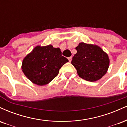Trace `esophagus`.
Returning <instances> with one entry per match:
<instances>
[{
	"mask_svg": "<svg viewBox=\"0 0 127 127\" xmlns=\"http://www.w3.org/2000/svg\"><path fill=\"white\" fill-rule=\"evenodd\" d=\"M68 59V60H69V62H71V61H72V57H69Z\"/></svg>",
	"mask_w": 127,
	"mask_h": 127,
	"instance_id": "1",
	"label": "esophagus"
}]
</instances>
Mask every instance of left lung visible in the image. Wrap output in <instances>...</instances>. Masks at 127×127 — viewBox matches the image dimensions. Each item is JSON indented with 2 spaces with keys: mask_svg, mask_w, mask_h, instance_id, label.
I'll return each instance as SVG.
<instances>
[{
  "mask_svg": "<svg viewBox=\"0 0 127 127\" xmlns=\"http://www.w3.org/2000/svg\"><path fill=\"white\" fill-rule=\"evenodd\" d=\"M77 53L71 64L79 77L88 81H96L102 78L109 66L108 55L99 46L83 42L75 47Z\"/></svg>",
  "mask_w": 127,
  "mask_h": 127,
  "instance_id": "8db88e82",
  "label": "left lung"
}]
</instances>
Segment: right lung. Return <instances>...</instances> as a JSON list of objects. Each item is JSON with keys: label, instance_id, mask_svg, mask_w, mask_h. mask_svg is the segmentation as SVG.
<instances>
[{"label": "right lung", "instance_id": "obj_1", "mask_svg": "<svg viewBox=\"0 0 127 127\" xmlns=\"http://www.w3.org/2000/svg\"><path fill=\"white\" fill-rule=\"evenodd\" d=\"M68 62L62 56L59 48L53 46H37L24 58L22 71L34 84L44 86L49 84L59 73V69Z\"/></svg>", "mask_w": 127, "mask_h": 127}]
</instances>
